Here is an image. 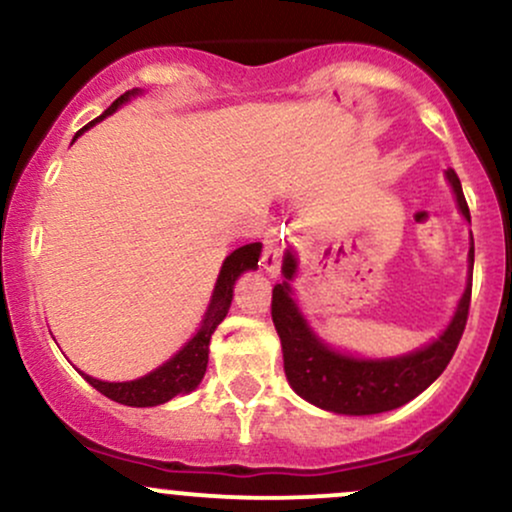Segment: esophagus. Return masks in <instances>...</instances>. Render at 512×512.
<instances>
[{"instance_id": "1", "label": "esophagus", "mask_w": 512, "mask_h": 512, "mask_svg": "<svg viewBox=\"0 0 512 512\" xmlns=\"http://www.w3.org/2000/svg\"><path fill=\"white\" fill-rule=\"evenodd\" d=\"M279 257H281V243L276 238H269L267 245H264V269H267L269 274H276V269H279Z\"/></svg>"}]
</instances>
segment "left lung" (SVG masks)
Listing matches in <instances>:
<instances>
[{
  "label": "left lung",
  "mask_w": 512,
  "mask_h": 512,
  "mask_svg": "<svg viewBox=\"0 0 512 512\" xmlns=\"http://www.w3.org/2000/svg\"><path fill=\"white\" fill-rule=\"evenodd\" d=\"M445 180L455 192L457 209L469 219L460 178L452 168L445 170ZM472 269H474V238L469 231L467 255V284L457 301L455 313L445 330L433 342L399 356L368 358L334 349L317 334L298 308L291 281L298 274V257L291 248L284 250L281 274L284 281L272 291V320L281 339L284 354V373L298 397L315 407L346 416H370L392 411L419 397L438 375L448 368L452 354L467 325L469 298H472Z\"/></svg>",
  "instance_id": "obj_1"
}]
</instances>
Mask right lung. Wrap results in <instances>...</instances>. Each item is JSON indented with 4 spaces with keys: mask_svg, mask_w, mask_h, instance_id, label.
Instances as JSON below:
<instances>
[{
    "mask_svg": "<svg viewBox=\"0 0 512 512\" xmlns=\"http://www.w3.org/2000/svg\"><path fill=\"white\" fill-rule=\"evenodd\" d=\"M142 93H144L142 88H132V91L122 93V96L117 98V101L110 105L101 117H96V120L88 122L84 129L76 132L72 144L86 132V129H91L96 122H101L108 115H113L115 110H120L122 105L132 101V98H139ZM260 255H262V243H250V245H243V248L233 250L231 255L223 260L221 272L216 276L214 293H211V301L207 305V313H204L202 322H199L197 332L192 334V339H187L185 346H182L178 354L170 356L166 363H161V366L151 370V373H146L137 380H125V383H108V380L91 378V375L81 373V370L79 373L84 375L86 383L96 387L101 395L113 399L117 404H125V407H156V404H166L168 399L197 390L199 383H202L204 373H207L211 334L216 332V327L221 325L223 317L228 313V308H231L233 289H236V281L240 279V274L257 269Z\"/></svg>",
    "mask_w": 512,
    "mask_h": 512,
    "instance_id": "1",
    "label": "right lung"
}]
</instances>
